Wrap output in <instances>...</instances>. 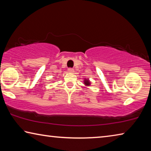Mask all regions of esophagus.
Here are the masks:
<instances>
[{
  "mask_svg": "<svg viewBox=\"0 0 151 151\" xmlns=\"http://www.w3.org/2000/svg\"><path fill=\"white\" fill-rule=\"evenodd\" d=\"M68 72H69V73H72L74 72V69H73V68H68Z\"/></svg>",
  "mask_w": 151,
  "mask_h": 151,
  "instance_id": "obj_1",
  "label": "esophagus"
}]
</instances>
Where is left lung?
Returning <instances> with one entry per match:
<instances>
[{"label": "left lung", "mask_w": 151, "mask_h": 151, "mask_svg": "<svg viewBox=\"0 0 151 151\" xmlns=\"http://www.w3.org/2000/svg\"><path fill=\"white\" fill-rule=\"evenodd\" d=\"M84 83H85V85H86V86H89V85H90V82H89L88 80H85V82H84Z\"/></svg>", "instance_id": "obj_1"}]
</instances>
